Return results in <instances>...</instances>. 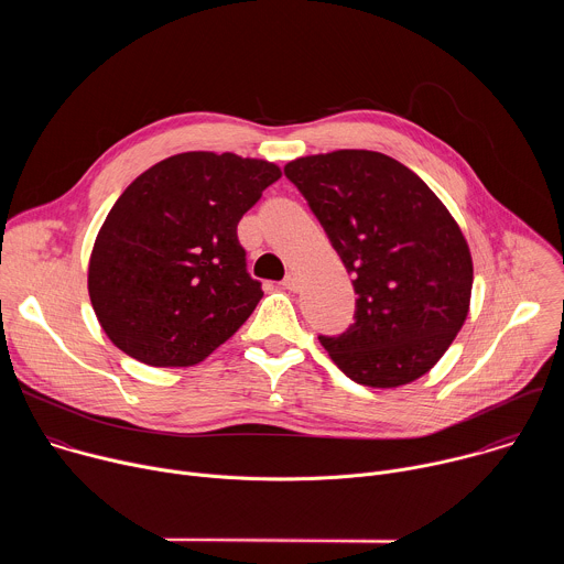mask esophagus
<instances>
[{"mask_svg":"<svg viewBox=\"0 0 564 564\" xmlns=\"http://www.w3.org/2000/svg\"><path fill=\"white\" fill-rule=\"evenodd\" d=\"M283 288H285V290H290V292H299V290H301V276H299L296 272L285 274V279H283Z\"/></svg>","mask_w":564,"mask_h":564,"instance_id":"34e87169","label":"esophagus"}]
</instances>
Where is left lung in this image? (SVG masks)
Here are the masks:
<instances>
[{
    "mask_svg": "<svg viewBox=\"0 0 564 564\" xmlns=\"http://www.w3.org/2000/svg\"><path fill=\"white\" fill-rule=\"evenodd\" d=\"M285 176L355 276V324L318 337L321 346L361 386L426 375L468 316L473 259L457 220L415 172L379 151L303 155Z\"/></svg>",
    "mask_w": 564,
    "mask_h": 564,
    "instance_id": "left-lung-1",
    "label": "left lung"
}]
</instances>
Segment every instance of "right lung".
Wrapping results in <instances>:
<instances>
[{
  "label": "right lung",
  "mask_w": 564,
  "mask_h": 564,
  "mask_svg": "<svg viewBox=\"0 0 564 564\" xmlns=\"http://www.w3.org/2000/svg\"><path fill=\"white\" fill-rule=\"evenodd\" d=\"M281 178L274 163L185 151L142 172L107 214L89 259L105 335L155 368L200 364L263 296L236 225Z\"/></svg>",
  "instance_id": "obj_1"
}]
</instances>
